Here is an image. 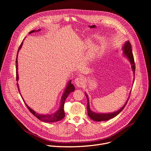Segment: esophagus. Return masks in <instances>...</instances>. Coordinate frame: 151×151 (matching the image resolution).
I'll return each mask as SVG.
<instances>
[{
	"label": "esophagus",
	"instance_id": "1",
	"mask_svg": "<svg viewBox=\"0 0 151 151\" xmlns=\"http://www.w3.org/2000/svg\"><path fill=\"white\" fill-rule=\"evenodd\" d=\"M75 83L77 85V87H82L84 84V79L82 77H81V76L79 77V78H77L75 80Z\"/></svg>",
	"mask_w": 151,
	"mask_h": 151
}]
</instances>
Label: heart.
I'll list each match as a JSON object with an SVG mask.
<instances>
[{"label": "heart", "mask_w": 151, "mask_h": 151, "mask_svg": "<svg viewBox=\"0 0 151 151\" xmlns=\"http://www.w3.org/2000/svg\"><path fill=\"white\" fill-rule=\"evenodd\" d=\"M96 52V48H93L92 50H91V56L94 55Z\"/></svg>", "instance_id": "heart-1"}]
</instances>
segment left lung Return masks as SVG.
Masks as SVG:
<instances>
[{"label":"left lung","mask_w":151,"mask_h":151,"mask_svg":"<svg viewBox=\"0 0 151 151\" xmlns=\"http://www.w3.org/2000/svg\"><path fill=\"white\" fill-rule=\"evenodd\" d=\"M132 45L130 44V42L129 41H127L125 42V43L124 44L123 47L122 48V51H123V54L128 59V60L130 61L131 64H132V70L133 72V73L134 75L135 73V63H134V57H133V52H132ZM85 96L87 97V112H88V116L93 120H94V121H107L110 119H112L114 117H115L116 115H118L125 107V106H126L128 100L129 99H127L126 103L124 104V105L121 107L120 109H119L118 111L112 112V113H107V114H100V113H96L94 112H93L90 107V103H89V98L88 97V95L86 94L85 93Z\"/></svg>","instance_id":"obj_1"}]
</instances>
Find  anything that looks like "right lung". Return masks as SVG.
Masks as SVG:
<instances>
[{
	"label": "right lung",
	"mask_w": 151,
	"mask_h": 151,
	"mask_svg": "<svg viewBox=\"0 0 151 151\" xmlns=\"http://www.w3.org/2000/svg\"><path fill=\"white\" fill-rule=\"evenodd\" d=\"M40 29H39L37 30H32L31 32H30L29 33V34H31L33 32H36L38 31H40ZM23 42H21V44L19 47L18 52H17V58H16V75H17V81H18V53L19 50L21 48V47L23 45ZM17 87H18V91L19 92V94L21 95L20 91H19V89L18 87V84L17 83ZM75 87L74 85L71 83V80H70L69 81V82L68 83L67 87L65 88V90H64L61 99V101H60V105L58 107V110L55 112L53 114H38L36 113L35 111H34L33 110H32L30 107H29L28 106V105L26 103V102L24 101L23 98V100L25 103V104L26 105V106L27 107L28 109L29 110V111L34 115L35 116L37 119H39V120L43 121V122H57V121H59L60 120H61L62 119H63L65 116V114H64V102H65V100L66 99V98L68 97V96L69 95V94L73 91H75Z\"/></svg>",
	"instance_id": "obj_1"
}]
</instances>
